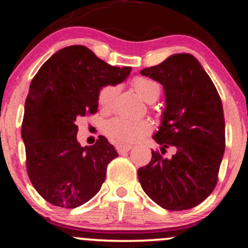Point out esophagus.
Instances as JSON below:
<instances>
[{"label": "esophagus", "instance_id": "esophagus-1", "mask_svg": "<svg viewBox=\"0 0 248 248\" xmlns=\"http://www.w3.org/2000/svg\"><path fill=\"white\" fill-rule=\"evenodd\" d=\"M130 149H132V146H122V144H118V146H116V150H118L119 154L127 153L129 152Z\"/></svg>", "mask_w": 248, "mask_h": 248}]
</instances>
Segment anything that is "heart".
Wrapping results in <instances>:
<instances>
[{"label": "heart", "instance_id": "heart-1", "mask_svg": "<svg viewBox=\"0 0 248 248\" xmlns=\"http://www.w3.org/2000/svg\"><path fill=\"white\" fill-rule=\"evenodd\" d=\"M132 86L139 95L147 102H154L161 94V86L157 81L146 77H136L133 79ZM119 86L115 84L105 85L100 88L98 101L104 110H110L118 95ZM104 132L113 142L118 144H132L140 141L152 132V124L148 120L132 121L124 118H114L107 121Z\"/></svg>", "mask_w": 248, "mask_h": 248}]
</instances>
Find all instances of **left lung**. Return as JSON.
<instances>
[{
	"label": "left lung",
	"instance_id": "8db88e82",
	"mask_svg": "<svg viewBox=\"0 0 248 248\" xmlns=\"http://www.w3.org/2000/svg\"><path fill=\"white\" fill-rule=\"evenodd\" d=\"M163 85L166 109L154 140L161 148L138 170L143 191L170 211L197 206L211 195L225 152V120L218 91L189 53L170 56L141 71ZM175 153L164 158L167 147Z\"/></svg>",
	"mask_w": 248,
	"mask_h": 248
}]
</instances>
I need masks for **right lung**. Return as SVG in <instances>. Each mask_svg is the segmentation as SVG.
Masks as SVG:
<instances>
[{
  "mask_svg": "<svg viewBox=\"0 0 248 248\" xmlns=\"http://www.w3.org/2000/svg\"><path fill=\"white\" fill-rule=\"evenodd\" d=\"M130 71L107 64L86 46L71 45L57 51L33 77L22 139L28 176L52 205L75 209L100 190L108 163L119 154L105 136L93 146L81 147L76 121L96 113L100 88L120 84Z\"/></svg>",
  "mask_w": 248,
  "mask_h": 248,
  "instance_id": "add662e5",
  "label": "right lung"
}]
</instances>
